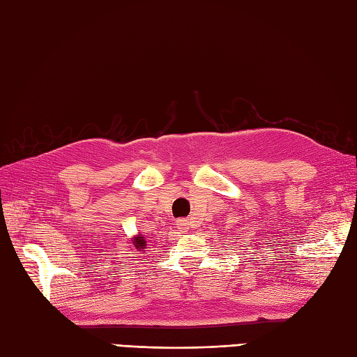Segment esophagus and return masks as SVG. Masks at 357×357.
<instances>
[{
	"label": "esophagus",
	"mask_w": 357,
	"mask_h": 357,
	"mask_svg": "<svg viewBox=\"0 0 357 357\" xmlns=\"http://www.w3.org/2000/svg\"><path fill=\"white\" fill-rule=\"evenodd\" d=\"M176 225H178V229L181 231H187L188 230V222L185 221V219H179V221L176 222Z\"/></svg>",
	"instance_id": "obj_1"
}]
</instances>
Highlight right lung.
Segmentation results:
<instances>
[{
    "mask_svg": "<svg viewBox=\"0 0 357 357\" xmlns=\"http://www.w3.org/2000/svg\"><path fill=\"white\" fill-rule=\"evenodd\" d=\"M132 244H133V247H135L136 250H139V252H141L142 248H146V245H147V241L144 239L142 234H138V236H135V238H133Z\"/></svg>",
    "mask_w": 357,
    "mask_h": 357,
    "instance_id": "obj_1",
    "label": "right lung"
}]
</instances>
